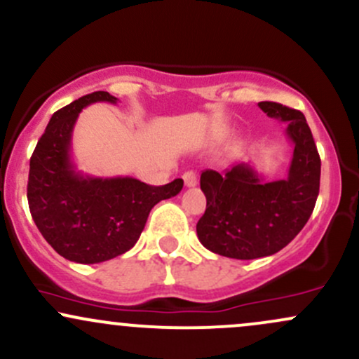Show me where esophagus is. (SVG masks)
<instances>
[{
  "mask_svg": "<svg viewBox=\"0 0 359 359\" xmlns=\"http://www.w3.org/2000/svg\"><path fill=\"white\" fill-rule=\"evenodd\" d=\"M184 184L187 187H196L198 186V175L194 172H186L184 173Z\"/></svg>",
  "mask_w": 359,
  "mask_h": 359,
  "instance_id": "1",
  "label": "esophagus"
}]
</instances>
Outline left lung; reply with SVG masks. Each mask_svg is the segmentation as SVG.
Masks as SVG:
<instances>
[{"label": "left lung", "instance_id": "1", "mask_svg": "<svg viewBox=\"0 0 359 359\" xmlns=\"http://www.w3.org/2000/svg\"><path fill=\"white\" fill-rule=\"evenodd\" d=\"M259 107L288 126L286 136L294 147L288 177L269 182L245 161L223 173H201L206 211L196 226L199 242L240 261L267 257L288 245L309 222L320 187V156L305 116L276 102H259Z\"/></svg>", "mask_w": 359, "mask_h": 359}]
</instances>
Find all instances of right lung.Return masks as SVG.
I'll list each match as a JSON object with an SVG mask.
<instances>
[{
  "label": "right lung",
  "instance_id": "obj_1",
  "mask_svg": "<svg viewBox=\"0 0 359 359\" xmlns=\"http://www.w3.org/2000/svg\"><path fill=\"white\" fill-rule=\"evenodd\" d=\"M109 92H93L59 109L30 158V215L50 247L78 264H98L135 247L156 203L182 191L184 180L148 186L133 177L83 175L71 160V135L81 109L117 104Z\"/></svg>",
  "mask_w": 359,
  "mask_h": 359
}]
</instances>
